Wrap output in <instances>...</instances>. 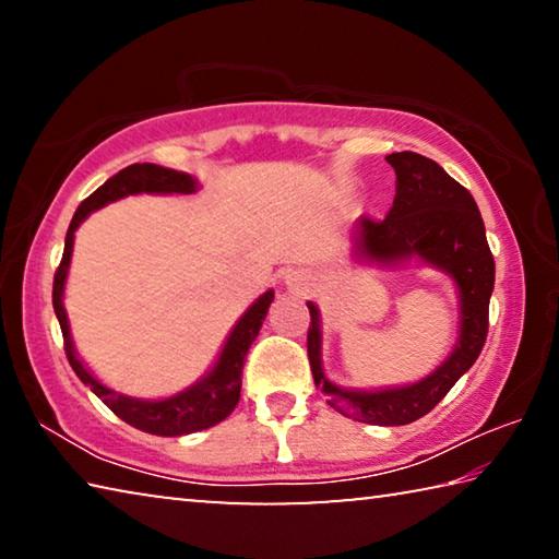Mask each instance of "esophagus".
<instances>
[{
  "label": "esophagus",
  "instance_id": "1",
  "mask_svg": "<svg viewBox=\"0 0 559 559\" xmlns=\"http://www.w3.org/2000/svg\"><path fill=\"white\" fill-rule=\"evenodd\" d=\"M286 283L290 288H302L306 286V276H302V271H286Z\"/></svg>",
  "mask_w": 559,
  "mask_h": 559
}]
</instances>
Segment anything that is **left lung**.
I'll list each match as a JSON object with an SVG mask.
<instances>
[{"label": "left lung", "instance_id": "8db88e82", "mask_svg": "<svg viewBox=\"0 0 559 559\" xmlns=\"http://www.w3.org/2000/svg\"><path fill=\"white\" fill-rule=\"evenodd\" d=\"M386 163L396 173L392 210L384 219L359 216L355 257L377 263H402L416 257L449 273L459 288V343L437 370L419 382L377 392L343 390L323 372L320 313L308 302V359L316 386L325 392L333 409L374 427H402L429 414L478 359L488 335L496 261L476 200L466 187L443 173L433 159L409 150L386 155Z\"/></svg>", "mask_w": 559, "mask_h": 559}]
</instances>
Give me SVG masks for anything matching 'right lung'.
<instances>
[{
    "mask_svg": "<svg viewBox=\"0 0 559 559\" xmlns=\"http://www.w3.org/2000/svg\"><path fill=\"white\" fill-rule=\"evenodd\" d=\"M140 192L192 194L197 192V179L185 173H177V169H167L150 163L130 165L126 169H120L118 175H112L106 185H100L88 200H83L73 214L69 231H66L63 259L53 276V313L59 318V325L63 333V349H66V357H69V365L73 367V372L79 374V380L83 384L91 386V392L96 394L112 414L120 416V419L130 424V427H135L145 433H155V437H185V433L210 429L214 424L224 421L226 416L234 412V406L239 404L243 359H246V353H249L251 343L257 340L263 320H266L269 306L273 300V290L263 293V296L239 318V323L234 325L229 337H226L224 349L219 359H216L214 370L206 377H202L197 384L187 386L185 392L167 396V400L150 402V400H135V396L112 392L106 384H100L96 377L86 370V365L81 362L79 355H75L71 330H69V318H66V308H63V286H66V276H69V263L73 253V234L91 212L100 210V206H106L108 202H116V200H122V197L140 194Z\"/></svg>",
    "mask_w": 559,
    "mask_h": 559,
    "instance_id": "right-lung-1",
    "label": "right lung"
}]
</instances>
